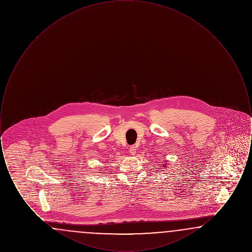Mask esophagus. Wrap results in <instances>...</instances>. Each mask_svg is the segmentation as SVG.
<instances>
[{
  "label": "esophagus",
  "mask_w": 252,
  "mask_h": 252,
  "mask_svg": "<svg viewBox=\"0 0 252 252\" xmlns=\"http://www.w3.org/2000/svg\"><path fill=\"white\" fill-rule=\"evenodd\" d=\"M136 152H137V146H135V145L130 146V148H129V153H130L131 155H135Z\"/></svg>",
  "instance_id": "34e87169"
}]
</instances>
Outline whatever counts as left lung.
<instances>
[{
  "instance_id": "1",
  "label": "left lung",
  "mask_w": 252,
  "mask_h": 252,
  "mask_svg": "<svg viewBox=\"0 0 252 252\" xmlns=\"http://www.w3.org/2000/svg\"><path fill=\"white\" fill-rule=\"evenodd\" d=\"M164 165H166V163H165V164H164ZM162 166H163V165H162ZM164 167H165V166H164Z\"/></svg>"
}]
</instances>
